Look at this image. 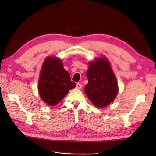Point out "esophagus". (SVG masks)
Returning <instances> with one entry per match:
<instances>
[{
    "label": "esophagus",
    "instance_id": "esophagus-1",
    "mask_svg": "<svg viewBox=\"0 0 156 156\" xmlns=\"http://www.w3.org/2000/svg\"><path fill=\"white\" fill-rule=\"evenodd\" d=\"M82 88V84L80 83H77L76 84V88L80 89Z\"/></svg>",
    "mask_w": 156,
    "mask_h": 156
}]
</instances>
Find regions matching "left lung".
I'll return each mask as SVG.
<instances>
[{
	"label": "left lung",
	"instance_id": "left-lung-1",
	"mask_svg": "<svg viewBox=\"0 0 156 156\" xmlns=\"http://www.w3.org/2000/svg\"><path fill=\"white\" fill-rule=\"evenodd\" d=\"M89 66L87 72L88 83L85 86V93L95 106L106 107L114 101L118 92L114 73L105 58L97 59Z\"/></svg>",
	"mask_w": 156,
	"mask_h": 156
}]
</instances>
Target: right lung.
<instances>
[{
	"label": "right lung",
	"mask_w": 156,
	"mask_h": 156,
	"mask_svg": "<svg viewBox=\"0 0 156 156\" xmlns=\"http://www.w3.org/2000/svg\"><path fill=\"white\" fill-rule=\"evenodd\" d=\"M76 86L69 73L64 69L61 60L54 57L45 59L38 84L39 95L45 103L49 106L58 104Z\"/></svg>",
	"instance_id": "1"
}]
</instances>
